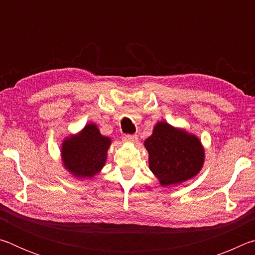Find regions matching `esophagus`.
<instances>
[{
	"label": "esophagus",
	"instance_id": "34e87169",
	"mask_svg": "<svg viewBox=\"0 0 255 255\" xmlns=\"http://www.w3.org/2000/svg\"><path fill=\"white\" fill-rule=\"evenodd\" d=\"M125 139L128 140V141H131V143H136L138 140V136L136 133H127V135H125Z\"/></svg>",
	"mask_w": 255,
	"mask_h": 255
}]
</instances>
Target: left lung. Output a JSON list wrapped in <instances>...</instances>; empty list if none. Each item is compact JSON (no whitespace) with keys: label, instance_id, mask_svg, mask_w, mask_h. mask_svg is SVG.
<instances>
[{"label":"left lung","instance_id":"left-lung-1","mask_svg":"<svg viewBox=\"0 0 255 255\" xmlns=\"http://www.w3.org/2000/svg\"><path fill=\"white\" fill-rule=\"evenodd\" d=\"M149 169L165 185L178 184L198 174L204 164V148L196 136L158 123L145 140Z\"/></svg>","mask_w":255,"mask_h":255}]
</instances>
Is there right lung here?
<instances>
[{"label":"right lung","instance_id":"1","mask_svg":"<svg viewBox=\"0 0 255 255\" xmlns=\"http://www.w3.org/2000/svg\"><path fill=\"white\" fill-rule=\"evenodd\" d=\"M110 138L102 136L96 125L85 126L79 136L63 143L62 156L68 171L79 178H91L105 165Z\"/></svg>","mask_w":255,"mask_h":255}]
</instances>
